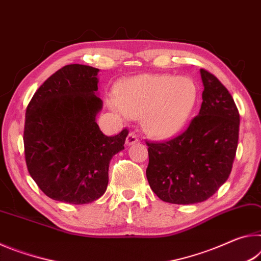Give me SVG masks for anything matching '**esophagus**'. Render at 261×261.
Wrapping results in <instances>:
<instances>
[{
  "instance_id": "obj_1",
  "label": "esophagus",
  "mask_w": 261,
  "mask_h": 261,
  "mask_svg": "<svg viewBox=\"0 0 261 261\" xmlns=\"http://www.w3.org/2000/svg\"><path fill=\"white\" fill-rule=\"evenodd\" d=\"M139 138L138 135H136L134 132H130L129 134L127 135V139H126V144L127 146H130V144H134V143H138L139 142Z\"/></svg>"
}]
</instances>
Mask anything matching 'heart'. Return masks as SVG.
<instances>
[{"label": "heart", "instance_id": "obj_1", "mask_svg": "<svg viewBox=\"0 0 261 261\" xmlns=\"http://www.w3.org/2000/svg\"><path fill=\"white\" fill-rule=\"evenodd\" d=\"M198 89L189 77L140 75L122 85L115 105L129 118H142L149 134L166 139L176 135L189 120Z\"/></svg>", "mask_w": 261, "mask_h": 261}]
</instances>
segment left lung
Here are the masks:
<instances>
[{
  "label": "left lung",
  "mask_w": 261,
  "mask_h": 261,
  "mask_svg": "<svg viewBox=\"0 0 261 261\" xmlns=\"http://www.w3.org/2000/svg\"><path fill=\"white\" fill-rule=\"evenodd\" d=\"M203 83L199 114L174 138L147 141V179L169 203L190 204L211 198L227 181L238 146L239 113L232 96L217 77L200 70Z\"/></svg>",
  "instance_id": "8db88e82"
}]
</instances>
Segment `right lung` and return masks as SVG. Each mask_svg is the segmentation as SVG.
Returning a JSON list of instances; mask_svg holds the SVG:
<instances>
[{"label": "right lung", "mask_w": 261, "mask_h": 261, "mask_svg": "<svg viewBox=\"0 0 261 261\" xmlns=\"http://www.w3.org/2000/svg\"><path fill=\"white\" fill-rule=\"evenodd\" d=\"M97 68L67 65L49 76L30 100L24 153L30 176L57 201L84 204L105 193L109 165L128 135L102 134L95 121L101 109Z\"/></svg>", "instance_id": "right-lung-1"}]
</instances>
